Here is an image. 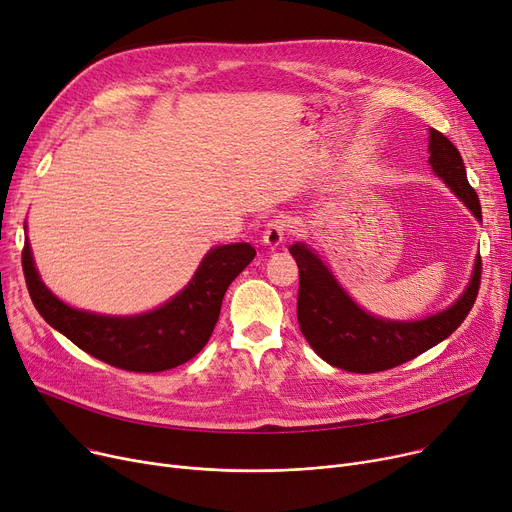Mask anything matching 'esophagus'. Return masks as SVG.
<instances>
[{"label": "esophagus", "mask_w": 512, "mask_h": 512, "mask_svg": "<svg viewBox=\"0 0 512 512\" xmlns=\"http://www.w3.org/2000/svg\"><path fill=\"white\" fill-rule=\"evenodd\" d=\"M290 220L284 218V215H278L276 220H272L270 224L265 226V232H263V245L267 249H278L282 242L286 240L288 232H290Z\"/></svg>", "instance_id": "obj_1"}]
</instances>
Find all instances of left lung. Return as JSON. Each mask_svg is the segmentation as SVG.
<instances>
[{
  "label": "left lung",
  "instance_id": "left-lung-1",
  "mask_svg": "<svg viewBox=\"0 0 512 512\" xmlns=\"http://www.w3.org/2000/svg\"><path fill=\"white\" fill-rule=\"evenodd\" d=\"M429 164L477 220L479 197L467 180L463 157L442 132L429 130ZM299 265V326L313 351L334 367L353 373L386 371L407 363L448 338L469 315L481 284V257L463 297L450 309L419 321H388L359 309L328 267L305 245H292Z\"/></svg>",
  "mask_w": 512,
  "mask_h": 512
}]
</instances>
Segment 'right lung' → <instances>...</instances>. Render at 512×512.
Segmentation results:
<instances>
[{"instance_id": "add662e5", "label": "right lung", "mask_w": 512, "mask_h": 512, "mask_svg": "<svg viewBox=\"0 0 512 512\" xmlns=\"http://www.w3.org/2000/svg\"><path fill=\"white\" fill-rule=\"evenodd\" d=\"M253 257L249 242L209 251L191 284L164 307L137 317L95 315L64 305L41 282L29 240H24L22 270L41 317L80 351L124 371L155 373L186 363L207 344L228 286Z\"/></svg>"}]
</instances>
